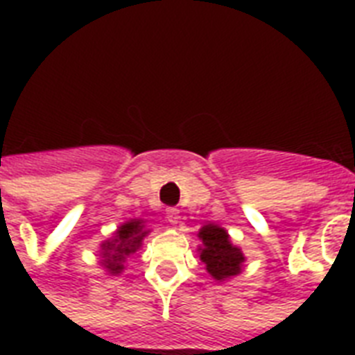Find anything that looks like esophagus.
<instances>
[{
	"label": "esophagus",
	"mask_w": 355,
	"mask_h": 355,
	"mask_svg": "<svg viewBox=\"0 0 355 355\" xmlns=\"http://www.w3.org/2000/svg\"><path fill=\"white\" fill-rule=\"evenodd\" d=\"M166 219L171 223V225H178V221H180V211H178L177 208H167Z\"/></svg>",
	"instance_id": "esophagus-1"
}]
</instances>
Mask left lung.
Masks as SVG:
<instances>
[{
  "label": "left lung",
  "instance_id": "8db88e82",
  "mask_svg": "<svg viewBox=\"0 0 355 355\" xmlns=\"http://www.w3.org/2000/svg\"><path fill=\"white\" fill-rule=\"evenodd\" d=\"M205 247L200 248V259L206 263V269L216 280H225L228 276H236L241 270L243 254L237 247H232L227 230L217 225H206L199 232Z\"/></svg>",
  "mask_w": 355,
  "mask_h": 355
}]
</instances>
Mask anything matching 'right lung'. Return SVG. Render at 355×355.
I'll use <instances>...</instances> for the list:
<instances>
[{
    "instance_id": "obj_1",
    "label": "right lung",
    "mask_w": 355,
    "mask_h": 355,
    "mask_svg": "<svg viewBox=\"0 0 355 355\" xmlns=\"http://www.w3.org/2000/svg\"><path fill=\"white\" fill-rule=\"evenodd\" d=\"M145 234H147V230H144L141 221H130L121 225L118 232H116V239L103 245V258H105L103 265L112 275L121 272V261L127 258L128 254L136 252V248L139 247Z\"/></svg>"
}]
</instances>
